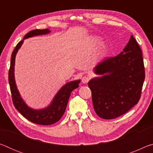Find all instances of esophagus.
I'll return each mask as SVG.
<instances>
[{
	"label": "esophagus",
	"instance_id": "34e87169",
	"mask_svg": "<svg viewBox=\"0 0 153 153\" xmlns=\"http://www.w3.org/2000/svg\"><path fill=\"white\" fill-rule=\"evenodd\" d=\"M89 81V78L86 76H84L82 77V82L83 83V84H86V83L88 82Z\"/></svg>",
	"mask_w": 153,
	"mask_h": 153
}]
</instances>
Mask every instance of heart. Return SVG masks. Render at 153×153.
<instances>
[{"instance_id":"b5f03b06","label":"heart","mask_w":153,"mask_h":153,"mask_svg":"<svg viewBox=\"0 0 153 153\" xmlns=\"http://www.w3.org/2000/svg\"><path fill=\"white\" fill-rule=\"evenodd\" d=\"M98 48L97 51V57L98 59H100L104 57L107 53V47L104 43L101 44V40L99 38H92L88 40L87 45H86V48L89 52L94 51L96 48Z\"/></svg>"}]
</instances>
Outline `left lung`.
Segmentation results:
<instances>
[{"mask_svg":"<svg viewBox=\"0 0 153 153\" xmlns=\"http://www.w3.org/2000/svg\"><path fill=\"white\" fill-rule=\"evenodd\" d=\"M94 72L101 76L90 79L88 86L100 117L117 118L138 102L145 71L142 51L132 36L122 52L99 62Z\"/></svg>","mask_w":153,"mask_h":153,"instance_id":"8db88e82","label":"left lung"}]
</instances>
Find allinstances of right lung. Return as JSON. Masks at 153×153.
<instances>
[{"label": "right lung", "mask_w": 153, "mask_h": 153, "mask_svg": "<svg viewBox=\"0 0 153 153\" xmlns=\"http://www.w3.org/2000/svg\"><path fill=\"white\" fill-rule=\"evenodd\" d=\"M51 32L48 29L34 30L30 31L24 36V40L17 44L11 55V65L9 71V82L12 94V100L16 109L28 120L39 125H51L58 121L63 115L71 92L79 87L80 79L69 82L64 85L56 93L47 107L42 109H33L28 107L24 102L18 90L15 80V62L18 50L21 48L24 40L33 36L45 35Z\"/></svg>", "instance_id": "1"}]
</instances>
